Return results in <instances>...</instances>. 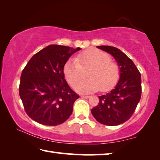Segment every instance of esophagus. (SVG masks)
Returning <instances> with one entry per match:
<instances>
[{
  "label": "esophagus",
  "instance_id": "obj_1",
  "mask_svg": "<svg viewBox=\"0 0 160 160\" xmlns=\"http://www.w3.org/2000/svg\"><path fill=\"white\" fill-rule=\"evenodd\" d=\"M81 97L85 98H89L90 97V96H87V95H81Z\"/></svg>",
  "mask_w": 160,
  "mask_h": 160
}]
</instances>
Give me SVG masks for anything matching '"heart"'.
<instances>
[{
  "instance_id": "b5f03b06",
  "label": "heart",
  "mask_w": 160,
  "mask_h": 160,
  "mask_svg": "<svg viewBox=\"0 0 160 160\" xmlns=\"http://www.w3.org/2000/svg\"><path fill=\"white\" fill-rule=\"evenodd\" d=\"M66 80L80 93H89L113 88L120 77L118 65L110 60L109 55L95 48L81 52L74 59L66 61L63 68ZM88 72V80L81 82ZM81 82L80 83L79 82Z\"/></svg>"
}]
</instances>
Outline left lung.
Returning <instances> with one entry per match:
<instances>
[{
  "mask_svg": "<svg viewBox=\"0 0 160 160\" xmlns=\"http://www.w3.org/2000/svg\"><path fill=\"white\" fill-rule=\"evenodd\" d=\"M97 48L115 58L120 68V79L114 89L98 97L99 103L91 112L101 124L119 125L131 118L141 99V74L132 60L117 48L102 45Z\"/></svg>",
  "mask_w": 160,
  "mask_h": 160,
  "instance_id": "8db88e82",
  "label": "left lung"
}]
</instances>
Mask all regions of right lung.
<instances>
[{
  "label": "right lung",
  "instance_id": "obj_1",
  "mask_svg": "<svg viewBox=\"0 0 160 160\" xmlns=\"http://www.w3.org/2000/svg\"><path fill=\"white\" fill-rule=\"evenodd\" d=\"M80 50L51 45L31 57L22 72L19 97L32 120L56 126L70 117L79 95L68 86L63 68L69 57Z\"/></svg>",
  "mask_w": 160,
  "mask_h": 160
}]
</instances>
